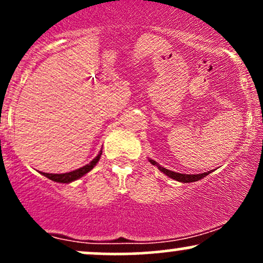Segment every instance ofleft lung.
<instances>
[{
  "label": "left lung",
  "instance_id": "left-lung-1",
  "mask_svg": "<svg viewBox=\"0 0 263 263\" xmlns=\"http://www.w3.org/2000/svg\"><path fill=\"white\" fill-rule=\"evenodd\" d=\"M149 162L152 163L153 165H157V167L159 168V171L163 172L164 174H167L168 177L173 178V179L178 180V182H183V183H190V182H197V180L201 179V178L206 177L208 174L211 173V172H205V173H201V174H183V173H177V172H173V171H170V170H165V168L163 167H159V164H157V163L153 161V159H149Z\"/></svg>",
  "mask_w": 263,
  "mask_h": 263
}]
</instances>
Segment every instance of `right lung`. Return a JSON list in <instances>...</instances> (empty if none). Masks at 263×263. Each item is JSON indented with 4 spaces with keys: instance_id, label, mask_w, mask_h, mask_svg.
<instances>
[{
    "instance_id": "add662e5",
    "label": "right lung",
    "mask_w": 263,
    "mask_h": 263,
    "mask_svg": "<svg viewBox=\"0 0 263 263\" xmlns=\"http://www.w3.org/2000/svg\"><path fill=\"white\" fill-rule=\"evenodd\" d=\"M101 157V152L99 153L98 156L95 157V158L92 159L91 162L89 163V164L84 165V167L79 168V170L77 171H73V172H69V173H64V174H52V173H42L44 177L49 178V179L54 180V182H58V183H70L73 182L75 179H79L84 176V174H86L87 172H90L92 170L93 167L96 165V163L99 162V159H100Z\"/></svg>"
}]
</instances>
